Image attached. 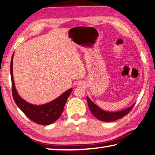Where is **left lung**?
Segmentation results:
<instances>
[{
  "mask_svg": "<svg viewBox=\"0 0 155 155\" xmlns=\"http://www.w3.org/2000/svg\"><path fill=\"white\" fill-rule=\"evenodd\" d=\"M87 101L90 111L92 112V113L94 115L96 118H97L99 120L103 121H113L123 117L126 115L127 114L130 112V110L133 109L134 106V104L132 106L127 108L126 109L121 110V111L112 113L107 112L105 110H102L98 106H96L94 103H92L88 97H87Z\"/></svg>",
  "mask_w": 155,
  "mask_h": 155,
  "instance_id": "obj_1",
  "label": "left lung"
}]
</instances>
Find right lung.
<instances>
[{
	"instance_id": "add662e5",
	"label": "right lung",
	"mask_w": 155,
	"mask_h": 155,
	"mask_svg": "<svg viewBox=\"0 0 155 155\" xmlns=\"http://www.w3.org/2000/svg\"><path fill=\"white\" fill-rule=\"evenodd\" d=\"M13 57L11 61V78L12 82V94L15 102L20 109L31 121L40 125H50L53 123L62 114L66 101L72 92L68 90L55 100L42 105H34L27 103L18 94L15 87L13 78Z\"/></svg>"
}]
</instances>
